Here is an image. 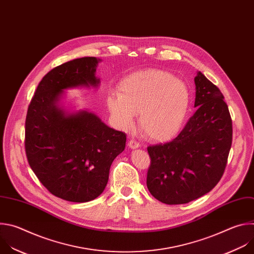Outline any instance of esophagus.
Wrapping results in <instances>:
<instances>
[{
    "label": "esophagus",
    "mask_w": 254,
    "mask_h": 254,
    "mask_svg": "<svg viewBox=\"0 0 254 254\" xmlns=\"http://www.w3.org/2000/svg\"><path fill=\"white\" fill-rule=\"evenodd\" d=\"M128 146H129L131 149H136V148H139V147H140V144H139V142H137L136 140L131 139V140L128 142Z\"/></svg>",
    "instance_id": "34e87169"
}]
</instances>
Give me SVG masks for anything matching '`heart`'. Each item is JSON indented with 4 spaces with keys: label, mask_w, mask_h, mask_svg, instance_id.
Masks as SVG:
<instances>
[{
    "label": "heart",
    "mask_w": 254,
    "mask_h": 254,
    "mask_svg": "<svg viewBox=\"0 0 254 254\" xmlns=\"http://www.w3.org/2000/svg\"><path fill=\"white\" fill-rule=\"evenodd\" d=\"M109 111L121 130H129L139 116V125L151 140L173 139L186 120L190 93L185 83L165 71L150 69L133 73L119 85V94L107 98Z\"/></svg>",
    "instance_id": "obj_1"
}]
</instances>
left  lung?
Masks as SVG:
<instances>
[{
    "mask_svg": "<svg viewBox=\"0 0 254 254\" xmlns=\"http://www.w3.org/2000/svg\"><path fill=\"white\" fill-rule=\"evenodd\" d=\"M196 112L170 142L147 147V188L165 204H184L220 181L232 144V120L224 96L201 72L194 79Z\"/></svg>",
    "mask_w": 254,
    "mask_h": 254,
    "instance_id": "1",
    "label": "left lung"
}]
</instances>
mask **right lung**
<instances>
[{
	"label": "right lung",
	"mask_w": 254,
	"mask_h": 254,
	"mask_svg": "<svg viewBox=\"0 0 254 254\" xmlns=\"http://www.w3.org/2000/svg\"><path fill=\"white\" fill-rule=\"evenodd\" d=\"M100 60L84 57L48 72L28 107L25 150L30 167L53 195L71 202L97 198L107 185L113 160L123 152L126 134L95 114H66L57 105L63 90L97 86Z\"/></svg>",
	"instance_id": "1"
}]
</instances>
